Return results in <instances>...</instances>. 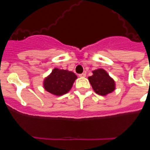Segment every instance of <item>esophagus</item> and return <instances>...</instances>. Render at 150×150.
Instances as JSON below:
<instances>
[{"label":"esophagus","instance_id":"34e87169","mask_svg":"<svg viewBox=\"0 0 150 150\" xmlns=\"http://www.w3.org/2000/svg\"><path fill=\"white\" fill-rule=\"evenodd\" d=\"M86 76V74H85V73H83V74H79V77H85Z\"/></svg>","mask_w":150,"mask_h":150}]
</instances>
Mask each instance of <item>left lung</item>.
Here are the masks:
<instances>
[{"label":"left lung","instance_id":"obj_1","mask_svg":"<svg viewBox=\"0 0 150 150\" xmlns=\"http://www.w3.org/2000/svg\"><path fill=\"white\" fill-rule=\"evenodd\" d=\"M93 75L88 76L92 88L97 94L107 95L115 90V81L104 69L99 68L92 71Z\"/></svg>","mask_w":150,"mask_h":150}]
</instances>
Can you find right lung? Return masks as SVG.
<instances>
[{"mask_svg":"<svg viewBox=\"0 0 150 150\" xmlns=\"http://www.w3.org/2000/svg\"><path fill=\"white\" fill-rule=\"evenodd\" d=\"M76 78V75L72 71L54 68L51 74L45 78L43 87L50 93L60 96L71 90Z\"/></svg>","mask_w":150,"mask_h":150,"instance_id":"1","label":"right lung"}]
</instances>
